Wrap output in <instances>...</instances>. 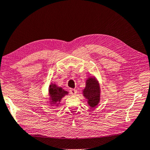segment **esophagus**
Returning <instances> with one entry per match:
<instances>
[{
    "label": "esophagus",
    "mask_w": 150,
    "mask_h": 150,
    "mask_svg": "<svg viewBox=\"0 0 150 150\" xmlns=\"http://www.w3.org/2000/svg\"><path fill=\"white\" fill-rule=\"evenodd\" d=\"M70 93H71L72 95H76L77 93V91L75 89H71L70 90Z\"/></svg>",
    "instance_id": "34e87169"
}]
</instances>
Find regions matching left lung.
<instances>
[{
	"instance_id": "left-lung-1",
	"label": "left lung",
	"mask_w": 150,
	"mask_h": 150,
	"mask_svg": "<svg viewBox=\"0 0 150 150\" xmlns=\"http://www.w3.org/2000/svg\"><path fill=\"white\" fill-rule=\"evenodd\" d=\"M83 95L91 108L99 105L101 98V88L96 77H90L86 80V86L83 90Z\"/></svg>"
}]
</instances>
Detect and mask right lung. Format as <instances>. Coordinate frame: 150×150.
<instances>
[{"instance_id":"1","label":"right lung","mask_w":150,"mask_h":150,"mask_svg":"<svg viewBox=\"0 0 150 150\" xmlns=\"http://www.w3.org/2000/svg\"><path fill=\"white\" fill-rule=\"evenodd\" d=\"M49 104L51 106H57L58 107V105L60 104L61 99H62L64 96L67 95L69 93L68 92H67L62 88L58 86V85L55 83H51L49 84ZM48 102V101H47Z\"/></svg>"}]
</instances>
